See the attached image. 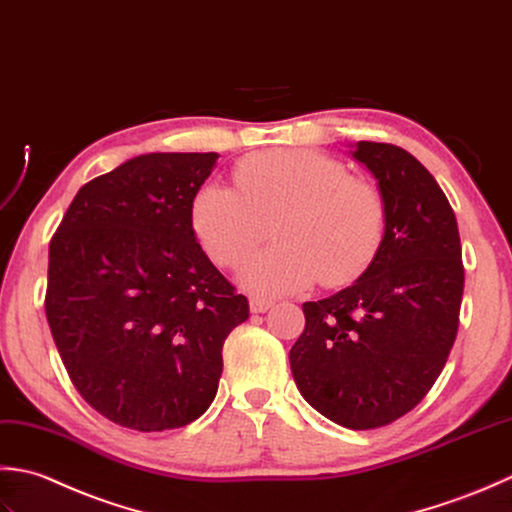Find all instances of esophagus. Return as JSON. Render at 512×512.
<instances>
[{"mask_svg":"<svg viewBox=\"0 0 512 512\" xmlns=\"http://www.w3.org/2000/svg\"><path fill=\"white\" fill-rule=\"evenodd\" d=\"M274 305V300L271 298H265V296H254L252 300H249V309L254 311V314H265V311Z\"/></svg>","mask_w":512,"mask_h":512,"instance_id":"obj_1","label":"esophagus"}]
</instances>
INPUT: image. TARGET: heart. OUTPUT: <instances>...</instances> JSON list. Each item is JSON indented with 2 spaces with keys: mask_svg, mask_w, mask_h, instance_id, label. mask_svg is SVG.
<instances>
[{
  "mask_svg": "<svg viewBox=\"0 0 512 512\" xmlns=\"http://www.w3.org/2000/svg\"><path fill=\"white\" fill-rule=\"evenodd\" d=\"M234 187L207 183L194 194L192 227L218 267H236L267 236L238 280L254 294L280 296L314 280L340 287L378 256L387 232V201L378 185L314 150H269L245 156Z\"/></svg>",
  "mask_w": 512,
  "mask_h": 512,
  "instance_id": "heart-1",
  "label": "heart"
}]
</instances>
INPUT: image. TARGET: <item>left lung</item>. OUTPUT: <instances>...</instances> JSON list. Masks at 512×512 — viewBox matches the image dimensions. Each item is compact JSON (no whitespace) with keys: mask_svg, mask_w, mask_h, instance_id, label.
<instances>
[{"mask_svg":"<svg viewBox=\"0 0 512 512\" xmlns=\"http://www.w3.org/2000/svg\"><path fill=\"white\" fill-rule=\"evenodd\" d=\"M387 201L378 256L351 287L305 302L289 351L296 387L353 431L378 429L422 402L460 325L464 265L453 207L433 174L391 143L358 141Z\"/></svg>","mask_w":512,"mask_h":512,"instance_id":"8db88e82","label":"left lung"}]
</instances>
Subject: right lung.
<instances>
[{"label":"right lung","mask_w":512,"mask_h":512,"mask_svg":"<svg viewBox=\"0 0 512 512\" xmlns=\"http://www.w3.org/2000/svg\"><path fill=\"white\" fill-rule=\"evenodd\" d=\"M216 152H152L92 179L50 241L46 318L75 389L125 429L201 417L249 302L196 243Z\"/></svg>","instance_id":"1"}]
</instances>
